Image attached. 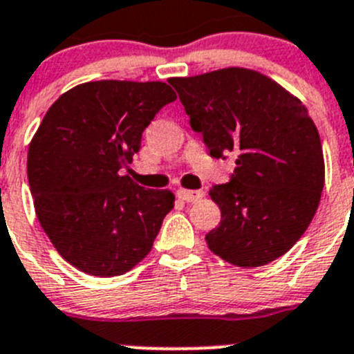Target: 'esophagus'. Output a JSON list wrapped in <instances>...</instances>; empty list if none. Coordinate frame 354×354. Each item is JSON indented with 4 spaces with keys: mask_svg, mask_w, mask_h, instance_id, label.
Listing matches in <instances>:
<instances>
[{
    "mask_svg": "<svg viewBox=\"0 0 354 354\" xmlns=\"http://www.w3.org/2000/svg\"><path fill=\"white\" fill-rule=\"evenodd\" d=\"M176 196L180 197L185 203H197L205 197V192L203 190H187V189H178Z\"/></svg>",
    "mask_w": 354,
    "mask_h": 354,
    "instance_id": "34e87169",
    "label": "esophagus"
}]
</instances>
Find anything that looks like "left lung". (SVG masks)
Masks as SVG:
<instances>
[{
    "label": "left lung",
    "mask_w": 354,
    "mask_h": 354,
    "mask_svg": "<svg viewBox=\"0 0 354 354\" xmlns=\"http://www.w3.org/2000/svg\"><path fill=\"white\" fill-rule=\"evenodd\" d=\"M169 82L209 155H236L232 180L209 190L221 224L206 234L208 248L241 268L272 263L307 231L324 187L323 146L307 107L241 66Z\"/></svg>",
    "instance_id": "1"
}]
</instances>
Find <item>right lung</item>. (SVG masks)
<instances>
[{"label":"right lung","instance_id":"add662e5","mask_svg":"<svg viewBox=\"0 0 354 354\" xmlns=\"http://www.w3.org/2000/svg\"><path fill=\"white\" fill-rule=\"evenodd\" d=\"M176 93L160 81H91L54 102L28 149L38 222L81 272L116 277L149 254L171 190L139 187L120 169L141 149L155 114Z\"/></svg>","mask_w":354,"mask_h":354}]
</instances>
